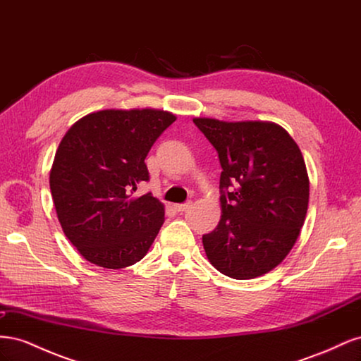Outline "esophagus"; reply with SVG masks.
<instances>
[{"label": "esophagus", "mask_w": 361, "mask_h": 361, "mask_svg": "<svg viewBox=\"0 0 361 361\" xmlns=\"http://www.w3.org/2000/svg\"><path fill=\"white\" fill-rule=\"evenodd\" d=\"M173 207H174V211H178V212H185V211H188V209H190V207H191V203L188 202V203H182V204H174Z\"/></svg>", "instance_id": "obj_1"}]
</instances>
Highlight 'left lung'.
Segmentation results:
<instances>
[{"instance_id": "8db88e82", "label": "left lung", "mask_w": 361, "mask_h": 361, "mask_svg": "<svg viewBox=\"0 0 361 361\" xmlns=\"http://www.w3.org/2000/svg\"><path fill=\"white\" fill-rule=\"evenodd\" d=\"M192 122L223 169L220 221L203 235L207 260L236 280L264 276L289 255L307 215L310 180L301 150L274 122Z\"/></svg>"}]
</instances>
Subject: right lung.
<instances>
[{"label":"right lung","mask_w":361,"mask_h":361,"mask_svg":"<svg viewBox=\"0 0 361 361\" xmlns=\"http://www.w3.org/2000/svg\"><path fill=\"white\" fill-rule=\"evenodd\" d=\"M176 116L155 108L102 110L81 117L61 138L49 188L64 235L90 264L120 269L143 259L166 207L150 192L145 159Z\"/></svg>","instance_id":"add662e5"}]
</instances>
